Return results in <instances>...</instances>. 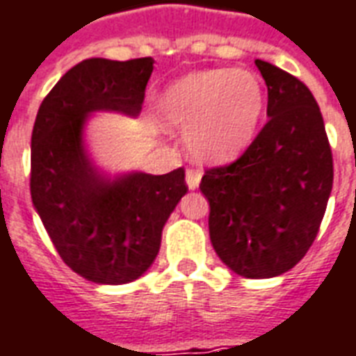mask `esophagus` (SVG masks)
<instances>
[{
  "label": "esophagus",
  "mask_w": 356,
  "mask_h": 356,
  "mask_svg": "<svg viewBox=\"0 0 356 356\" xmlns=\"http://www.w3.org/2000/svg\"><path fill=\"white\" fill-rule=\"evenodd\" d=\"M200 181H202V172L200 170H186V184H188L190 190H194L200 186Z\"/></svg>",
  "instance_id": "obj_1"
}]
</instances>
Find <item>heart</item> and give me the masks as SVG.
Listing matches in <instances>:
<instances>
[{
  "label": "heart",
  "instance_id": "b5f03b06",
  "mask_svg": "<svg viewBox=\"0 0 356 356\" xmlns=\"http://www.w3.org/2000/svg\"><path fill=\"white\" fill-rule=\"evenodd\" d=\"M170 127L186 132L205 162H229L248 147L263 112V89L246 69L202 70L173 83L160 100Z\"/></svg>",
  "mask_w": 356,
  "mask_h": 356
}]
</instances>
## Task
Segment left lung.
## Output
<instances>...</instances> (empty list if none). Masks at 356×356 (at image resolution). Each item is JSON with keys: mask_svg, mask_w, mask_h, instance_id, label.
Instances as JSON below:
<instances>
[{"mask_svg": "<svg viewBox=\"0 0 356 356\" xmlns=\"http://www.w3.org/2000/svg\"><path fill=\"white\" fill-rule=\"evenodd\" d=\"M267 83L268 121L237 160L205 170L214 252L244 278H273L316 241L334 164L323 115L297 76L256 59Z\"/></svg>", "mask_w": 356, "mask_h": 356, "instance_id": "8db88e82", "label": "left lung"}]
</instances>
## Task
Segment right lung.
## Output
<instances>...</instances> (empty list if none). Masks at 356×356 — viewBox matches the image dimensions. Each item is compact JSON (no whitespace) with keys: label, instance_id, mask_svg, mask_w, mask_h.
<instances>
[{"label":"right lung","instance_id":"right-lung-1","mask_svg":"<svg viewBox=\"0 0 356 356\" xmlns=\"http://www.w3.org/2000/svg\"><path fill=\"white\" fill-rule=\"evenodd\" d=\"M151 72V58L86 59L51 88L35 119L33 205L65 265L97 284H129L151 267L162 227L188 190L184 168L104 181L81 147L88 113L142 110Z\"/></svg>","mask_w":356,"mask_h":356}]
</instances>
